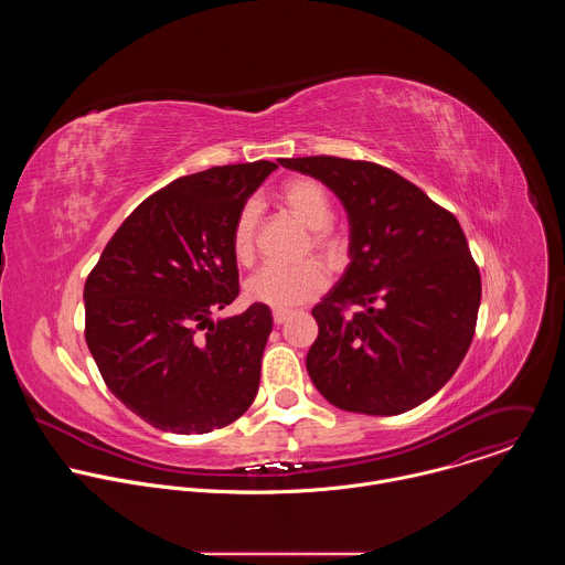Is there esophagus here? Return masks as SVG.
<instances>
[{
	"label": "esophagus",
	"mask_w": 565,
	"mask_h": 565,
	"mask_svg": "<svg viewBox=\"0 0 565 565\" xmlns=\"http://www.w3.org/2000/svg\"><path fill=\"white\" fill-rule=\"evenodd\" d=\"M290 315H292V310H286V308H275V310H273V319H275V324H284V321H286Z\"/></svg>",
	"instance_id": "esophagus-1"
}]
</instances>
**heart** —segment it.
<instances>
[{
	"label": "heart",
	"instance_id": "b5f03b06",
	"mask_svg": "<svg viewBox=\"0 0 565 565\" xmlns=\"http://www.w3.org/2000/svg\"><path fill=\"white\" fill-rule=\"evenodd\" d=\"M284 207L308 227V244L321 257L335 259L342 248L344 238L331 225L333 203L317 181L297 177L284 183L279 190ZM255 230H257V205L246 203L234 216L230 230V250L232 257L248 266L255 259ZM327 273L317 262H301L295 266H266L257 270L246 281V295L253 301L266 303L270 308H290L301 301H308L317 292L324 290Z\"/></svg>",
	"mask_w": 565,
	"mask_h": 565
}]
</instances>
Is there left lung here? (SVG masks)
Listing matches in <instances>:
<instances>
[{"label": "left lung", "instance_id": "8db88e82", "mask_svg": "<svg viewBox=\"0 0 565 565\" xmlns=\"http://www.w3.org/2000/svg\"><path fill=\"white\" fill-rule=\"evenodd\" d=\"M279 163L329 185L351 223V264L312 308V384L355 414L397 416L423 405L456 373L476 331L480 273L458 218L369 160Z\"/></svg>", "mask_w": 565, "mask_h": 565}]
</instances>
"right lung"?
Masks as SVG:
<instances>
[{"label":"right lung","mask_w":565,"mask_h":565,"mask_svg":"<svg viewBox=\"0 0 565 565\" xmlns=\"http://www.w3.org/2000/svg\"><path fill=\"white\" fill-rule=\"evenodd\" d=\"M275 170L255 160L172 181L122 221L87 277V347L109 391L156 429L207 434L253 405L270 308L210 317L238 295L234 216Z\"/></svg>","instance_id":"right-lung-1"}]
</instances>
